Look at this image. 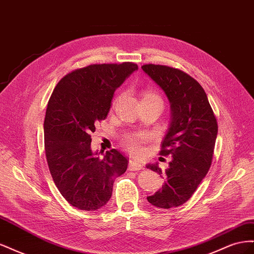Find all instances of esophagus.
Masks as SVG:
<instances>
[{"instance_id": "esophagus-1", "label": "esophagus", "mask_w": 254, "mask_h": 254, "mask_svg": "<svg viewBox=\"0 0 254 254\" xmlns=\"http://www.w3.org/2000/svg\"><path fill=\"white\" fill-rule=\"evenodd\" d=\"M128 170L131 171V172L140 171V170H143V165L141 163H139V162H136V161L130 160L129 161V165H128Z\"/></svg>"}]
</instances>
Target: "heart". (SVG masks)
I'll use <instances>...</instances> for the list:
<instances>
[{
  "label": "heart",
  "mask_w": 254,
  "mask_h": 254,
  "mask_svg": "<svg viewBox=\"0 0 254 254\" xmlns=\"http://www.w3.org/2000/svg\"><path fill=\"white\" fill-rule=\"evenodd\" d=\"M144 97H155V98H159L157 95L152 94V93H147ZM147 140V136L145 134H135V135H131L128 136L127 139L124 140V145L125 147L130 151L134 153V155H141L143 152V143L146 142Z\"/></svg>",
  "instance_id": "1"
}]
</instances>
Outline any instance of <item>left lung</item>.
Wrapping results in <instances>:
<instances>
[{"mask_svg": "<svg viewBox=\"0 0 254 254\" xmlns=\"http://www.w3.org/2000/svg\"><path fill=\"white\" fill-rule=\"evenodd\" d=\"M142 70L163 90L171 104V124L160 155L173 159L164 173L158 163L146 165L165 176L162 188L147 200L161 209H172L186 203L209 172L217 121L203 88L190 75L159 64H144Z\"/></svg>", "mask_w": 254, "mask_h": 254, "instance_id": "8db88e82", "label": "left lung"}]
</instances>
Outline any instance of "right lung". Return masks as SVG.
<instances>
[{"instance_id":"obj_1","label":"right lung","mask_w":254,"mask_h":254,"mask_svg":"<svg viewBox=\"0 0 254 254\" xmlns=\"http://www.w3.org/2000/svg\"><path fill=\"white\" fill-rule=\"evenodd\" d=\"M137 70L132 63L91 64L65 75L54 89L44 119L45 155L65 200L83 211L101 209L128 159L117 149L103 159L91 149V132L109 113L113 94Z\"/></svg>"}]
</instances>
